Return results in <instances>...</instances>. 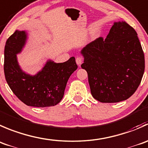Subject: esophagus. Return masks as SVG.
<instances>
[{
    "mask_svg": "<svg viewBox=\"0 0 148 148\" xmlns=\"http://www.w3.org/2000/svg\"><path fill=\"white\" fill-rule=\"evenodd\" d=\"M75 60H76V63H77V65H78L79 66H80V65L82 64V62H83V57H80V56L77 57V58H76Z\"/></svg>",
    "mask_w": 148,
    "mask_h": 148,
    "instance_id": "esophagus-1",
    "label": "esophagus"
}]
</instances>
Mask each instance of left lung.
<instances>
[{"label":"left lung","mask_w":148,"mask_h":148,"mask_svg":"<svg viewBox=\"0 0 148 148\" xmlns=\"http://www.w3.org/2000/svg\"><path fill=\"white\" fill-rule=\"evenodd\" d=\"M90 92L102 103L129 99L141 83L145 56L136 31L125 21L115 22L106 39L99 37L81 50Z\"/></svg>","instance_id":"left-lung-1"}]
</instances>
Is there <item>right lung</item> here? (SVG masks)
I'll list each match as a JSON object with an SVG mask.
<instances>
[{
	"label": "right lung",
	"instance_id": "add662e5",
	"mask_svg": "<svg viewBox=\"0 0 148 148\" xmlns=\"http://www.w3.org/2000/svg\"><path fill=\"white\" fill-rule=\"evenodd\" d=\"M26 40L24 31L16 30L6 41L4 50V73L13 93L27 106L47 107L58 104L63 97L67 82L77 65L74 57L62 63L47 62L35 75L21 71L16 54Z\"/></svg>",
	"mask_w": 148,
	"mask_h": 148
}]
</instances>
